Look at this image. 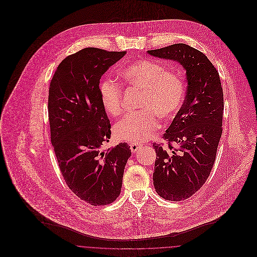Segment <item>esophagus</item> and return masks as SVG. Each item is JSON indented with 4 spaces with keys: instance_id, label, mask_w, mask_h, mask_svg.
Returning <instances> with one entry per match:
<instances>
[{
    "instance_id": "34e87169",
    "label": "esophagus",
    "mask_w": 257,
    "mask_h": 257,
    "mask_svg": "<svg viewBox=\"0 0 257 257\" xmlns=\"http://www.w3.org/2000/svg\"><path fill=\"white\" fill-rule=\"evenodd\" d=\"M142 147L140 144H132L131 146H130V148H131V150H132V152L133 153H136L139 149H140V147Z\"/></svg>"
}]
</instances>
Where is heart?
<instances>
[{"instance_id":"heart-1","label":"heart","mask_w":257,"mask_h":257,"mask_svg":"<svg viewBox=\"0 0 257 257\" xmlns=\"http://www.w3.org/2000/svg\"><path fill=\"white\" fill-rule=\"evenodd\" d=\"M122 77L130 88L143 92L141 109L145 110L121 118L114 124L113 133L119 141L141 143L159 128L158 116L172 119L177 115L185 100V82L180 74L149 59L127 65ZM100 94L102 105L110 115L118 116L123 111V92L118 83L103 81Z\"/></svg>"}]
</instances>
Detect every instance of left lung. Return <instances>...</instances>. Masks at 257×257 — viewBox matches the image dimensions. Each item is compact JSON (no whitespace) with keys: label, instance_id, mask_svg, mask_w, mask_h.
Wrapping results in <instances>:
<instances>
[{"label":"left lung","instance_id":"obj_1","mask_svg":"<svg viewBox=\"0 0 257 257\" xmlns=\"http://www.w3.org/2000/svg\"><path fill=\"white\" fill-rule=\"evenodd\" d=\"M147 52L179 62L187 74L183 106L162 137L166 145L153 144L157 194L182 201L205 184L216 160L224 107L220 75L203 52L184 43Z\"/></svg>","mask_w":257,"mask_h":257}]
</instances>
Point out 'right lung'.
Returning <instances> with one entry per match:
<instances>
[{
  "label": "right lung",
  "mask_w": 257,
  "mask_h": 257,
  "mask_svg": "<svg viewBox=\"0 0 257 257\" xmlns=\"http://www.w3.org/2000/svg\"><path fill=\"white\" fill-rule=\"evenodd\" d=\"M124 54L84 48L61 61L49 86L50 140L60 172L74 194L92 206L109 205L119 196L132 155L125 143L102 150L110 140V123L100 80Z\"/></svg>",
  "instance_id": "add662e5"
}]
</instances>
